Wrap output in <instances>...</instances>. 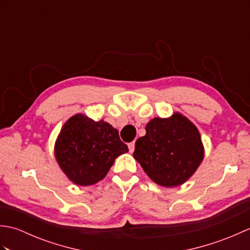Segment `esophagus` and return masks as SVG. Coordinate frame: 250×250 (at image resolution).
Instances as JSON below:
<instances>
[{
    "label": "esophagus",
    "instance_id": "obj_1",
    "mask_svg": "<svg viewBox=\"0 0 250 250\" xmlns=\"http://www.w3.org/2000/svg\"><path fill=\"white\" fill-rule=\"evenodd\" d=\"M128 147H129V151L132 153V152L134 151V148H135V143H134V142L130 143V144L128 145Z\"/></svg>",
    "mask_w": 250,
    "mask_h": 250
}]
</instances>
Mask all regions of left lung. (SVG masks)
<instances>
[{"mask_svg":"<svg viewBox=\"0 0 250 250\" xmlns=\"http://www.w3.org/2000/svg\"><path fill=\"white\" fill-rule=\"evenodd\" d=\"M133 157L152 182L171 188L194 174L203 161L204 146L198 128L187 117L174 113L148 122L146 134L135 143Z\"/></svg>","mask_w":250,"mask_h":250,"instance_id":"8db88e82","label":"left lung"}]
</instances>
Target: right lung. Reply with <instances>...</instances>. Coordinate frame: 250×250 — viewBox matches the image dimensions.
I'll return each mask as SVG.
<instances>
[{
	"label": "right lung",
	"mask_w": 250,
	"mask_h": 250,
	"mask_svg": "<svg viewBox=\"0 0 250 250\" xmlns=\"http://www.w3.org/2000/svg\"><path fill=\"white\" fill-rule=\"evenodd\" d=\"M118 130L104 120L94 121L83 114L72 116L60 131L55 157L62 172L78 186L102 180L115 159L128 152Z\"/></svg>",
	"instance_id": "obj_1"
}]
</instances>
